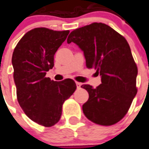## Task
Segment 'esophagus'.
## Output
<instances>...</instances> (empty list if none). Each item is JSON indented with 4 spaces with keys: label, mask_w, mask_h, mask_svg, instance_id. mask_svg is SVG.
<instances>
[{
    "label": "esophagus",
    "mask_w": 149,
    "mask_h": 149,
    "mask_svg": "<svg viewBox=\"0 0 149 149\" xmlns=\"http://www.w3.org/2000/svg\"><path fill=\"white\" fill-rule=\"evenodd\" d=\"M81 86H82V83H79V82H76V86L78 89H80V88H81Z\"/></svg>",
    "instance_id": "1"
}]
</instances>
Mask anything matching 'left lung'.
<instances>
[{
	"label": "left lung",
	"instance_id": "8db88e82",
	"mask_svg": "<svg viewBox=\"0 0 149 149\" xmlns=\"http://www.w3.org/2000/svg\"><path fill=\"white\" fill-rule=\"evenodd\" d=\"M74 42L84 54L87 68L101 76L96 88L81 86L89 99L83 105L86 117L93 123L110 126L127 114L137 93L136 64L127 40L103 23H92L73 30L67 43Z\"/></svg>",
	"mask_w": 149,
	"mask_h": 149
}]
</instances>
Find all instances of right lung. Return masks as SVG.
<instances>
[{"label":"right lung","mask_w":149,"mask_h":149,"mask_svg":"<svg viewBox=\"0 0 149 149\" xmlns=\"http://www.w3.org/2000/svg\"><path fill=\"white\" fill-rule=\"evenodd\" d=\"M69 33L35 28L22 37L13 53L17 101L30 120L45 127L59 121L63 103L76 90L70 79L56 82L46 77L54 65L56 51Z\"/></svg>","instance_id":"right-lung-1"}]
</instances>
